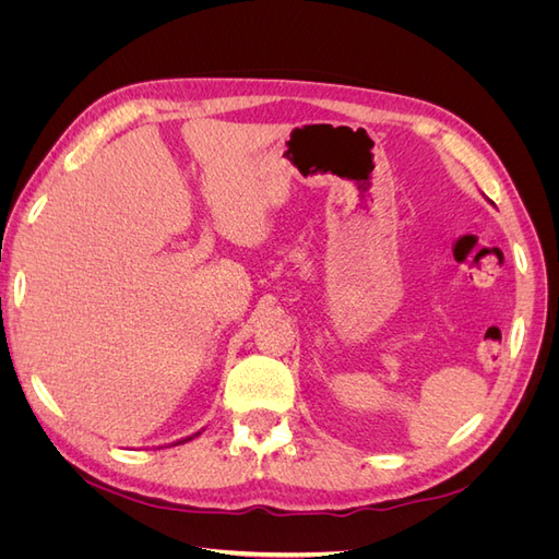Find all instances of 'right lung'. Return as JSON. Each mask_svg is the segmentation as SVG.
I'll list each match as a JSON object with an SVG mask.
<instances>
[{
	"label": "right lung",
	"instance_id": "add662e5",
	"mask_svg": "<svg viewBox=\"0 0 559 559\" xmlns=\"http://www.w3.org/2000/svg\"><path fill=\"white\" fill-rule=\"evenodd\" d=\"M198 433H200V431H198ZM198 433H193V436H189V438H183V441H179V443H186V441H191V438H195ZM175 445H177V443H175Z\"/></svg>",
	"mask_w": 559,
	"mask_h": 559
}]
</instances>
